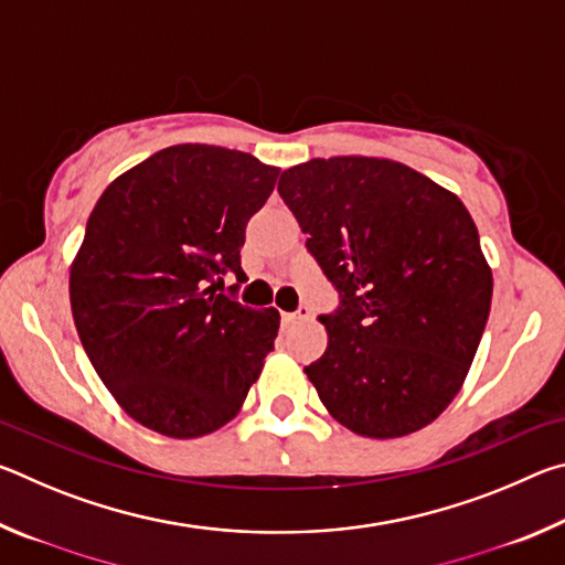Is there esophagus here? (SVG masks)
Returning a JSON list of instances; mask_svg holds the SVG:
<instances>
[{
	"label": "esophagus",
	"instance_id": "esophagus-1",
	"mask_svg": "<svg viewBox=\"0 0 565 565\" xmlns=\"http://www.w3.org/2000/svg\"><path fill=\"white\" fill-rule=\"evenodd\" d=\"M309 317H311L309 306H299V311H294V313L284 311V313H281V323H284V327H291V323L303 321V319H309Z\"/></svg>",
	"mask_w": 565,
	"mask_h": 565
}]
</instances>
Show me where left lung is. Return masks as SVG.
<instances>
[{
    "instance_id": "left-lung-1",
    "label": "left lung",
    "mask_w": 565,
    "mask_h": 565,
    "mask_svg": "<svg viewBox=\"0 0 565 565\" xmlns=\"http://www.w3.org/2000/svg\"><path fill=\"white\" fill-rule=\"evenodd\" d=\"M306 248L339 291L329 347L306 376L349 431L398 438L461 391L491 311L493 276L468 209L406 164L311 159L279 179Z\"/></svg>"
}]
</instances>
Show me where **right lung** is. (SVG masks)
Wrapping results in <instances>:
<instances>
[{
	"instance_id": "right-lung-1",
	"label": "right lung",
	"mask_w": 565,
	"mask_h": 565,
	"mask_svg": "<svg viewBox=\"0 0 565 565\" xmlns=\"http://www.w3.org/2000/svg\"><path fill=\"white\" fill-rule=\"evenodd\" d=\"M279 169L246 151L177 145L104 189L70 271L72 317L109 394L151 431L228 424L274 349L279 311L226 294L244 232Z\"/></svg>"
}]
</instances>
